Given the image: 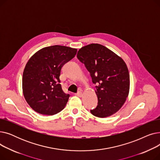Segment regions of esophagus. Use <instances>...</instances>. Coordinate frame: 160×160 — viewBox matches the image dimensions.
Listing matches in <instances>:
<instances>
[{
  "label": "esophagus",
  "mask_w": 160,
  "mask_h": 160,
  "mask_svg": "<svg viewBox=\"0 0 160 160\" xmlns=\"http://www.w3.org/2000/svg\"><path fill=\"white\" fill-rule=\"evenodd\" d=\"M82 95H83V93H82V91H79L78 93H76V94H75V95H76V96L79 97H81L82 96Z\"/></svg>",
  "instance_id": "esophagus-1"
}]
</instances>
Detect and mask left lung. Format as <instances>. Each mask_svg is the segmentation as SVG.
Here are the masks:
<instances>
[{"instance_id":"left-lung-1","label":"left lung","mask_w":160,"mask_h":160,"mask_svg":"<svg viewBox=\"0 0 160 160\" xmlns=\"http://www.w3.org/2000/svg\"><path fill=\"white\" fill-rule=\"evenodd\" d=\"M78 60L89 72L96 83L98 105L91 113L105 118L118 112L124 104L130 91V74L122 58L107 47L91 43L79 49Z\"/></svg>"}]
</instances>
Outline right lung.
<instances>
[{"instance_id": "add662e5", "label": "right lung", "mask_w": 160, "mask_h": 160, "mask_svg": "<svg viewBox=\"0 0 160 160\" xmlns=\"http://www.w3.org/2000/svg\"><path fill=\"white\" fill-rule=\"evenodd\" d=\"M77 52V48L53 45L39 50L29 59L22 87L25 100L35 112L52 115L65 108L69 95L64 93L60 83L61 69Z\"/></svg>"}]
</instances>
